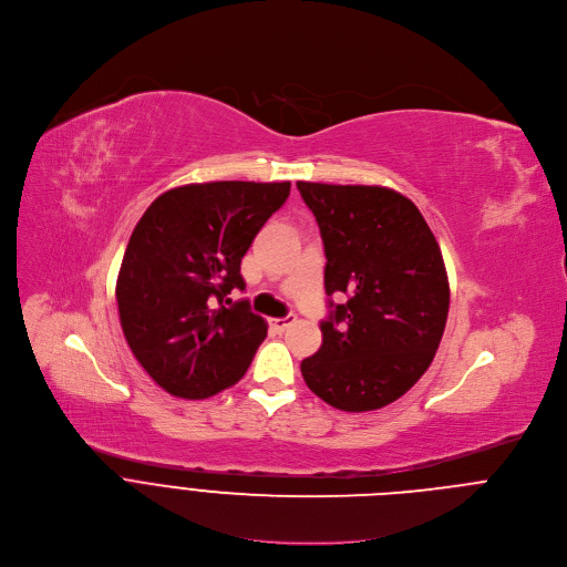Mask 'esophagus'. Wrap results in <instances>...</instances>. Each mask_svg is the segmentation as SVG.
Masks as SVG:
<instances>
[{
    "mask_svg": "<svg viewBox=\"0 0 567 567\" xmlns=\"http://www.w3.org/2000/svg\"><path fill=\"white\" fill-rule=\"evenodd\" d=\"M296 322V316H287V318H274V320H269V327H271V331H276V333H285L291 324Z\"/></svg>",
    "mask_w": 567,
    "mask_h": 567,
    "instance_id": "1",
    "label": "esophagus"
}]
</instances>
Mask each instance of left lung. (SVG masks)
Listing matches in <instances>:
<instances>
[{
	"mask_svg": "<svg viewBox=\"0 0 567 567\" xmlns=\"http://www.w3.org/2000/svg\"><path fill=\"white\" fill-rule=\"evenodd\" d=\"M324 243L327 296H347L320 324L322 347L300 371L349 413L402 398L431 367L451 289L442 249L413 200L380 185L298 181Z\"/></svg>",
	"mask_w": 567,
	"mask_h": 567,
	"instance_id": "left-lung-1",
	"label": "left lung"
}]
</instances>
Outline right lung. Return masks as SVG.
I'll return each instance as SVG.
<instances>
[{
  "label": "right lung",
  "mask_w": 567,
  "mask_h": 567,
  "mask_svg": "<svg viewBox=\"0 0 567 567\" xmlns=\"http://www.w3.org/2000/svg\"><path fill=\"white\" fill-rule=\"evenodd\" d=\"M291 183L216 181L161 194L136 223L116 278L123 336L169 395L205 400L249 369L267 322L240 300V260Z\"/></svg>",
  "instance_id": "1"
}]
</instances>
